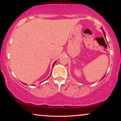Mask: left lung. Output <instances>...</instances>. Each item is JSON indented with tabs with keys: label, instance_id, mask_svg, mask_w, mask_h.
<instances>
[{
	"label": "left lung",
	"instance_id": "left-lung-1",
	"mask_svg": "<svg viewBox=\"0 0 121 121\" xmlns=\"http://www.w3.org/2000/svg\"><path fill=\"white\" fill-rule=\"evenodd\" d=\"M102 30H103V29H102ZM103 33H104V36H105V38H106V35H105V31H104V30H103ZM104 77H105V76H104V77H103V78H102V79H101V80H102V79H103V78H104Z\"/></svg>",
	"mask_w": 121,
	"mask_h": 121
}]
</instances>
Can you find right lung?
<instances>
[{
	"instance_id": "obj_1",
	"label": "right lung",
	"mask_w": 121,
	"mask_h": 121,
	"mask_svg": "<svg viewBox=\"0 0 121 121\" xmlns=\"http://www.w3.org/2000/svg\"><path fill=\"white\" fill-rule=\"evenodd\" d=\"M56 61H55V62H54V63H53V66H52V67H53V66H54V64H55V63H56ZM51 76V75H50ZM50 76H49V77H50ZM49 77H48V78H49ZM47 78V79H48ZM47 79H46V80H47ZM43 82H44V81H43ZM41 82H40V83H41ZM23 84H25V85H26V84H25V83H23Z\"/></svg>"
}]
</instances>
